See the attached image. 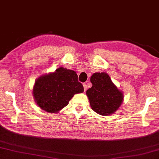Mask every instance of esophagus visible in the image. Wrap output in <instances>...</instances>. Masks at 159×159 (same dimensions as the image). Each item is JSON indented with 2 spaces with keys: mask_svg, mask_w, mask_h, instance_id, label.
I'll return each instance as SVG.
<instances>
[{
  "mask_svg": "<svg viewBox=\"0 0 159 159\" xmlns=\"http://www.w3.org/2000/svg\"><path fill=\"white\" fill-rule=\"evenodd\" d=\"M83 88H84V91L85 92L86 90H87V89H88V88H87V85L85 84V83H83Z\"/></svg>",
  "mask_w": 159,
  "mask_h": 159,
  "instance_id": "obj_1",
  "label": "esophagus"
}]
</instances>
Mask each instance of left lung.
Listing matches in <instances>:
<instances>
[{"label":"left lung","instance_id":"obj_1","mask_svg":"<svg viewBox=\"0 0 159 159\" xmlns=\"http://www.w3.org/2000/svg\"><path fill=\"white\" fill-rule=\"evenodd\" d=\"M92 84L86 94L92 109L101 115H109L117 111L123 102V92L120 91L105 72H97L90 78Z\"/></svg>","mask_w":159,"mask_h":159}]
</instances>
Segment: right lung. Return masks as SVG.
<instances>
[{"mask_svg":"<svg viewBox=\"0 0 159 159\" xmlns=\"http://www.w3.org/2000/svg\"><path fill=\"white\" fill-rule=\"evenodd\" d=\"M84 91L73 70L60 67L56 71L39 76L33 94L37 106L48 112H57L67 106L75 94Z\"/></svg>","mask_w":159,"mask_h":159,"instance_id":"obj_1","label":"right lung"}]
</instances>
